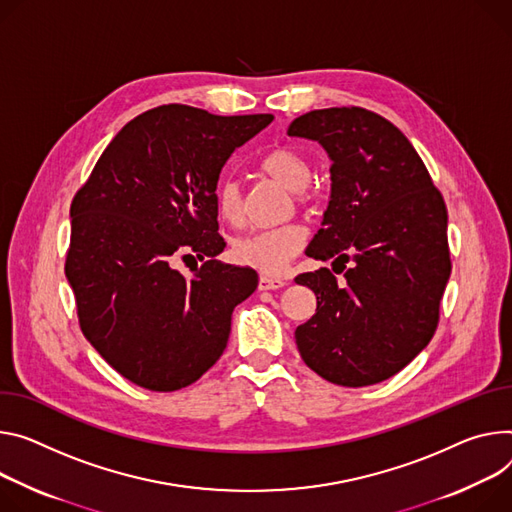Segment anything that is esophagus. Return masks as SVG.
I'll use <instances>...</instances> for the list:
<instances>
[{
  "label": "esophagus",
  "mask_w": 512,
  "mask_h": 512,
  "mask_svg": "<svg viewBox=\"0 0 512 512\" xmlns=\"http://www.w3.org/2000/svg\"><path fill=\"white\" fill-rule=\"evenodd\" d=\"M284 286H288V282L280 280V277H269V275L259 277V290H280Z\"/></svg>",
  "instance_id": "esophagus-1"
}]
</instances>
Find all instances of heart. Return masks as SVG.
I'll list each match as a JSON object with an SVG mask.
<instances>
[{
    "label": "heart",
    "instance_id": "obj_1",
    "mask_svg": "<svg viewBox=\"0 0 512 512\" xmlns=\"http://www.w3.org/2000/svg\"><path fill=\"white\" fill-rule=\"evenodd\" d=\"M261 169L273 179L294 192L298 204H308L312 192L308 190L310 163L292 147H277L263 161ZM216 212L228 224H239L243 218V188L235 177H224L214 194ZM306 230L296 222L273 228L251 230L241 235L230 247L232 259L241 265L253 267L265 275L282 273L288 263L302 251Z\"/></svg>",
    "mask_w": 512,
    "mask_h": 512
}]
</instances>
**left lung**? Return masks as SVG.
Listing matches in <instances>:
<instances>
[{
  "label": "left lung",
  "instance_id": "obj_1",
  "mask_svg": "<svg viewBox=\"0 0 512 512\" xmlns=\"http://www.w3.org/2000/svg\"><path fill=\"white\" fill-rule=\"evenodd\" d=\"M290 136L329 153L331 200L308 257L347 262L300 273L316 314L296 329L304 363L331 384L361 388L392 378L433 339L451 273L447 208L408 138L365 108L298 116Z\"/></svg>",
  "mask_w": 512,
  "mask_h": 512
}]
</instances>
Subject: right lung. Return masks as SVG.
Wrapping results in <instances>:
<instances>
[{
	"label": "right lung",
	"mask_w": 512,
	"mask_h": 512,
	"mask_svg": "<svg viewBox=\"0 0 512 512\" xmlns=\"http://www.w3.org/2000/svg\"><path fill=\"white\" fill-rule=\"evenodd\" d=\"M273 120L169 104L130 120L71 202L65 275L85 339L132 384L173 392L220 359L253 271L216 259V185ZM196 254L192 278L172 263Z\"/></svg>",
	"instance_id": "1"
}]
</instances>
